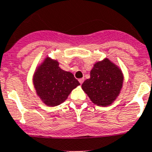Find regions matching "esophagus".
<instances>
[{"label":"esophagus","mask_w":152,"mask_h":152,"mask_svg":"<svg viewBox=\"0 0 152 152\" xmlns=\"http://www.w3.org/2000/svg\"><path fill=\"white\" fill-rule=\"evenodd\" d=\"M78 80H79V82H80V84H82L83 82H84V78H80Z\"/></svg>","instance_id":"esophagus-1"}]
</instances>
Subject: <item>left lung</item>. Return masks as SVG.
I'll return each mask as SVG.
<instances>
[{
  "instance_id": "left-lung-1",
  "label": "left lung",
  "mask_w": 152,
  "mask_h": 152,
  "mask_svg": "<svg viewBox=\"0 0 152 152\" xmlns=\"http://www.w3.org/2000/svg\"><path fill=\"white\" fill-rule=\"evenodd\" d=\"M123 83V75L116 64L107 58L94 64L91 77L81 85L94 104L110 105L119 96Z\"/></svg>"
}]
</instances>
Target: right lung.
<instances>
[{
    "label": "right lung",
    "mask_w": 152,
    "mask_h": 152,
    "mask_svg": "<svg viewBox=\"0 0 152 152\" xmlns=\"http://www.w3.org/2000/svg\"><path fill=\"white\" fill-rule=\"evenodd\" d=\"M58 65L56 60L47 57L33 76L36 94L42 101L50 107L63 103L72 90L80 85L73 74L61 69Z\"/></svg>",
    "instance_id": "add662e5"
}]
</instances>
